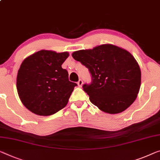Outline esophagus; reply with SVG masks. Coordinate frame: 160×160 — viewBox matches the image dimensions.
I'll return each instance as SVG.
<instances>
[{"instance_id": "obj_1", "label": "esophagus", "mask_w": 160, "mask_h": 160, "mask_svg": "<svg viewBox=\"0 0 160 160\" xmlns=\"http://www.w3.org/2000/svg\"><path fill=\"white\" fill-rule=\"evenodd\" d=\"M82 84H83V81H82V80L80 79L79 80H78V86H79V87H82Z\"/></svg>"}]
</instances>
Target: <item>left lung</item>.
Returning <instances> with one entry per match:
<instances>
[{
	"mask_svg": "<svg viewBox=\"0 0 160 160\" xmlns=\"http://www.w3.org/2000/svg\"><path fill=\"white\" fill-rule=\"evenodd\" d=\"M72 56L91 74L92 82L83 85V90L100 110L119 113L134 102L141 85V70L130 52L106 44L74 52Z\"/></svg>",
	"mask_w": 160,
	"mask_h": 160,
	"instance_id": "1",
	"label": "left lung"
}]
</instances>
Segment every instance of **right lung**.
<instances>
[{
    "label": "right lung",
    "instance_id": "1",
    "mask_svg": "<svg viewBox=\"0 0 160 160\" xmlns=\"http://www.w3.org/2000/svg\"><path fill=\"white\" fill-rule=\"evenodd\" d=\"M68 52L40 50L26 58L18 71L16 88L24 106L39 116H50L68 104L75 82L62 65Z\"/></svg>",
    "mask_w": 160,
    "mask_h": 160
}]
</instances>
